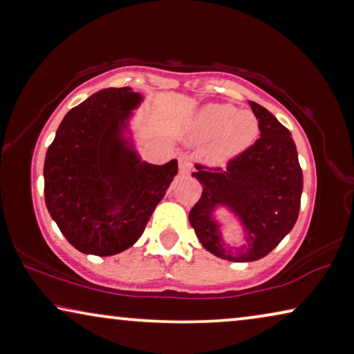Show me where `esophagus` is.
I'll list each match as a JSON object with an SVG mask.
<instances>
[{"mask_svg": "<svg viewBox=\"0 0 354 354\" xmlns=\"http://www.w3.org/2000/svg\"><path fill=\"white\" fill-rule=\"evenodd\" d=\"M192 160H189L188 156L178 158V169H180V174H183V176H188V174L192 172Z\"/></svg>", "mask_w": 354, "mask_h": 354, "instance_id": "obj_1", "label": "esophagus"}]
</instances>
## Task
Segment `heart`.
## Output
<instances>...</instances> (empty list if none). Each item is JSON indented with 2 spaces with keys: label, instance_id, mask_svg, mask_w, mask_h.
<instances>
[{
  "label": "heart",
  "instance_id": "1",
  "mask_svg": "<svg viewBox=\"0 0 354 354\" xmlns=\"http://www.w3.org/2000/svg\"><path fill=\"white\" fill-rule=\"evenodd\" d=\"M198 139H212L211 158L223 162L243 153L259 136V120L250 110H236L230 104H211L193 121Z\"/></svg>",
  "mask_w": 354,
  "mask_h": 354
}]
</instances>
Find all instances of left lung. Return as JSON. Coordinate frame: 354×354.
I'll return each instance as SVG.
<instances>
[{"mask_svg":"<svg viewBox=\"0 0 354 354\" xmlns=\"http://www.w3.org/2000/svg\"><path fill=\"white\" fill-rule=\"evenodd\" d=\"M259 120L260 137L227 162V167L194 165L203 185L189 211V223L204 249L230 262H254L268 255L297 222L304 174L289 129L262 105L249 102ZM218 207L239 218L243 236L228 246L213 217Z\"/></svg>","mask_w":354,"mask_h":354,"instance_id":"left-lung-1","label":"left lung"}]
</instances>
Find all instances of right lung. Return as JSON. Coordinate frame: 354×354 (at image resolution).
Masks as SVG:
<instances>
[{"label": "right lung", "instance_id": "obj_1", "mask_svg": "<svg viewBox=\"0 0 354 354\" xmlns=\"http://www.w3.org/2000/svg\"><path fill=\"white\" fill-rule=\"evenodd\" d=\"M142 95L102 89L71 109L44 160V201L66 241L109 257L129 249L178 171L142 161L122 132Z\"/></svg>", "mask_w": 354, "mask_h": 354}]
</instances>
